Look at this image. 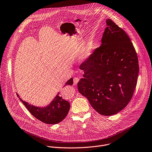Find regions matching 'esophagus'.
I'll return each mask as SVG.
<instances>
[{"label":"esophagus","instance_id":"obj_1","mask_svg":"<svg viewBox=\"0 0 152 152\" xmlns=\"http://www.w3.org/2000/svg\"><path fill=\"white\" fill-rule=\"evenodd\" d=\"M79 81V79L78 77H75L73 79V82H74L75 85H76Z\"/></svg>","mask_w":152,"mask_h":152}]
</instances>
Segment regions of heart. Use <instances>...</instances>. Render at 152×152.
Wrapping results in <instances>:
<instances>
[{
    "mask_svg": "<svg viewBox=\"0 0 152 152\" xmlns=\"http://www.w3.org/2000/svg\"><path fill=\"white\" fill-rule=\"evenodd\" d=\"M93 48H94L93 44L91 42H88L86 44V45L83 50V52L82 53V56H81L83 60H85L86 58H87L91 55V54Z\"/></svg>",
    "mask_w": 152,
    "mask_h": 152,
    "instance_id": "1",
    "label": "heart"
}]
</instances>
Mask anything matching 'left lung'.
<instances>
[{
	"label": "left lung",
	"instance_id": "left-lung-1",
	"mask_svg": "<svg viewBox=\"0 0 152 152\" xmlns=\"http://www.w3.org/2000/svg\"><path fill=\"white\" fill-rule=\"evenodd\" d=\"M102 44L80 65L83 78L80 94L99 114L110 116L124 109L132 99L139 72L137 53L126 32L107 20Z\"/></svg>",
	"mask_w": 152,
	"mask_h": 152
}]
</instances>
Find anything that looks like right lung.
<instances>
[{
	"mask_svg": "<svg viewBox=\"0 0 152 152\" xmlns=\"http://www.w3.org/2000/svg\"><path fill=\"white\" fill-rule=\"evenodd\" d=\"M73 83V78H71L65 83L64 86L72 85ZM17 95L19 96L18 94ZM19 99L34 117L41 122L48 124H56L62 121L66 118L70 109V103L63 99L58 94L51 103L45 108L35 107L20 98Z\"/></svg>",
	"mask_w": 152,
	"mask_h": 152,
	"instance_id": "1",
	"label": "right lung"
}]
</instances>
